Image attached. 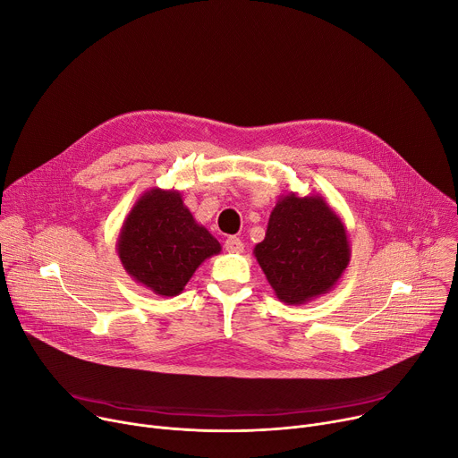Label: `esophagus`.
Masks as SVG:
<instances>
[{"instance_id": "obj_1", "label": "esophagus", "mask_w": 458, "mask_h": 458, "mask_svg": "<svg viewBox=\"0 0 458 458\" xmlns=\"http://www.w3.org/2000/svg\"><path fill=\"white\" fill-rule=\"evenodd\" d=\"M225 250H227L229 253H242V251H243V243H242L240 238L229 236V238L225 240Z\"/></svg>"}]
</instances>
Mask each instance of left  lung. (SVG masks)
<instances>
[{
    "label": "left lung",
    "mask_w": 458,
    "mask_h": 458,
    "mask_svg": "<svg viewBox=\"0 0 458 458\" xmlns=\"http://www.w3.org/2000/svg\"><path fill=\"white\" fill-rule=\"evenodd\" d=\"M350 253L346 227L327 199L295 192L278 198L266 236L253 250L278 301L292 306L334 290Z\"/></svg>",
    "instance_id": "left-lung-1"
}]
</instances>
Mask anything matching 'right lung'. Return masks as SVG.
Wrapping results in <instances>:
<instances>
[{
    "mask_svg": "<svg viewBox=\"0 0 458 458\" xmlns=\"http://www.w3.org/2000/svg\"><path fill=\"white\" fill-rule=\"evenodd\" d=\"M220 251V242L194 220L174 189L154 187L140 194L117 238L126 273L161 297L180 295L194 271Z\"/></svg>",
    "mask_w": 458,
    "mask_h": 458,
    "instance_id": "1",
    "label": "right lung"
}]
</instances>
